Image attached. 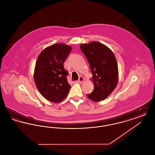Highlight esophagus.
<instances>
[{
	"label": "esophagus",
	"instance_id": "34e87169",
	"mask_svg": "<svg viewBox=\"0 0 155 155\" xmlns=\"http://www.w3.org/2000/svg\"><path fill=\"white\" fill-rule=\"evenodd\" d=\"M84 81V77H82V76H80V77H79V79H78V81H75V82H79V83H82V82H83Z\"/></svg>",
	"mask_w": 155,
	"mask_h": 155
}]
</instances>
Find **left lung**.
Instances as JSON below:
<instances>
[{
    "mask_svg": "<svg viewBox=\"0 0 155 155\" xmlns=\"http://www.w3.org/2000/svg\"><path fill=\"white\" fill-rule=\"evenodd\" d=\"M80 48L93 75L94 89L87 96L92 101H101L109 96L117 86L118 71L116 59L109 48L97 42L82 44Z\"/></svg>",
    "mask_w": 155,
    "mask_h": 155,
    "instance_id": "8db88e82",
    "label": "left lung"
}]
</instances>
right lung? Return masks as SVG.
Segmentation results:
<instances>
[{
	"mask_svg": "<svg viewBox=\"0 0 155 155\" xmlns=\"http://www.w3.org/2000/svg\"><path fill=\"white\" fill-rule=\"evenodd\" d=\"M71 47L56 44L47 47L37 59L34 81L41 95L47 100L58 103L66 97L71 86L68 84L66 71L63 63Z\"/></svg>",
	"mask_w": 155,
	"mask_h": 155,
	"instance_id": "1",
	"label": "right lung"
}]
</instances>
